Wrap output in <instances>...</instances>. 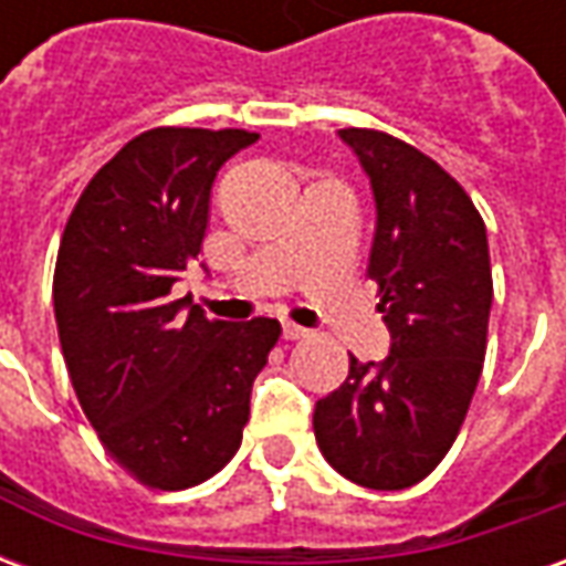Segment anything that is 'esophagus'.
Returning <instances> with one entry per match:
<instances>
[{
	"instance_id": "34e87169",
	"label": "esophagus",
	"mask_w": 566,
	"mask_h": 566,
	"mask_svg": "<svg viewBox=\"0 0 566 566\" xmlns=\"http://www.w3.org/2000/svg\"><path fill=\"white\" fill-rule=\"evenodd\" d=\"M282 333H284V339H306L308 336L306 327H300V324H294V321H284Z\"/></svg>"
}]
</instances>
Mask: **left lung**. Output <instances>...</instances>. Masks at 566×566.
Segmentation results:
<instances>
[{"label": "left lung", "instance_id": "8db88e82", "mask_svg": "<svg viewBox=\"0 0 566 566\" xmlns=\"http://www.w3.org/2000/svg\"><path fill=\"white\" fill-rule=\"evenodd\" d=\"M369 175L391 355L348 357V379L315 403V439L336 473L373 491L418 485L461 430L482 376L491 258L482 214L437 160L379 129H339Z\"/></svg>", "mask_w": 566, "mask_h": 566}]
</instances>
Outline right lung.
Masks as SVG:
<instances>
[{
  "instance_id": "right-lung-1",
  "label": "right lung",
  "mask_w": 566,
  "mask_h": 566,
  "mask_svg": "<svg viewBox=\"0 0 566 566\" xmlns=\"http://www.w3.org/2000/svg\"><path fill=\"white\" fill-rule=\"evenodd\" d=\"M258 133H142L75 202L60 239L54 315L69 379L105 451L142 485L181 491L233 458L275 318L211 321L175 300L199 258L218 169Z\"/></svg>"
}]
</instances>
